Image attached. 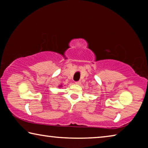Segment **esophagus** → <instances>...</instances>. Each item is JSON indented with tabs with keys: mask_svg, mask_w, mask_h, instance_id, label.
<instances>
[{
	"mask_svg": "<svg viewBox=\"0 0 148 148\" xmlns=\"http://www.w3.org/2000/svg\"><path fill=\"white\" fill-rule=\"evenodd\" d=\"M76 84L77 85H80V84H81V81H77V82H76Z\"/></svg>",
	"mask_w": 148,
	"mask_h": 148,
	"instance_id": "1",
	"label": "esophagus"
}]
</instances>
